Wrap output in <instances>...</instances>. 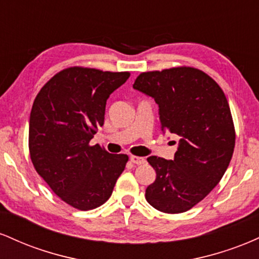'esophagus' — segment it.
Returning a JSON list of instances; mask_svg holds the SVG:
<instances>
[{
  "label": "esophagus",
  "mask_w": 259,
  "mask_h": 259,
  "mask_svg": "<svg viewBox=\"0 0 259 259\" xmlns=\"http://www.w3.org/2000/svg\"><path fill=\"white\" fill-rule=\"evenodd\" d=\"M130 160H132L134 164H138V165L145 164V162H146V159H145L144 157H139V156H132L130 157Z\"/></svg>",
  "instance_id": "1"
}]
</instances>
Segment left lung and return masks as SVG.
<instances>
[{
  "label": "left lung",
  "instance_id": "obj_1",
  "mask_svg": "<svg viewBox=\"0 0 259 259\" xmlns=\"http://www.w3.org/2000/svg\"><path fill=\"white\" fill-rule=\"evenodd\" d=\"M133 88L156 101L162 132L180 136L173 160L147 158L157 177L146 200L160 212H186L218 185L233 157L227 97L210 76L190 67L141 73Z\"/></svg>",
  "mask_w": 259,
  "mask_h": 259
}]
</instances>
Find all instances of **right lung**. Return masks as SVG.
I'll return each instance as SVG.
<instances>
[{
	"instance_id": "add662e5",
	"label": "right lung",
	"mask_w": 259,
	"mask_h": 259,
	"mask_svg": "<svg viewBox=\"0 0 259 259\" xmlns=\"http://www.w3.org/2000/svg\"><path fill=\"white\" fill-rule=\"evenodd\" d=\"M129 76L127 72L68 68L44 85L32 105V164L61 200L80 210L100 207L111 197L129 159L89 145L103 125L109 95Z\"/></svg>"
}]
</instances>
